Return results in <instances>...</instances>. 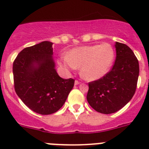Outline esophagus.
I'll list each match as a JSON object with an SVG mask.
<instances>
[{
  "instance_id": "obj_1",
  "label": "esophagus",
  "mask_w": 149,
  "mask_h": 149,
  "mask_svg": "<svg viewBox=\"0 0 149 149\" xmlns=\"http://www.w3.org/2000/svg\"><path fill=\"white\" fill-rule=\"evenodd\" d=\"M81 84V82H80V81H74V85H78V84Z\"/></svg>"
}]
</instances>
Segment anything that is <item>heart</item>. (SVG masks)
<instances>
[{
  "mask_svg": "<svg viewBox=\"0 0 149 149\" xmlns=\"http://www.w3.org/2000/svg\"><path fill=\"white\" fill-rule=\"evenodd\" d=\"M115 60V51L108 43L81 46L62 56L59 64L66 71L81 67V74L88 81H96L110 72Z\"/></svg>",
  "mask_w": 149,
  "mask_h": 149,
  "instance_id": "heart-1",
  "label": "heart"
}]
</instances>
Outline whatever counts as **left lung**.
I'll use <instances>...</instances> for the list:
<instances>
[{
	"instance_id": "1",
	"label": "left lung",
	"mask_w": 149,
	"mask_h": 149,
	"mask_svg": "<svg viewBox=\"0 0 149 149\" xmlns=\"http://www.w3.org/2000/svg\"><path fill=\"white\" fill-rule=\"evenodd\" d=\"M116 57L113 66L102 78L89 83L86 99L98 113L110 114L121 110L136 91L139 62L125 44L116 42Z\"/></svg>"
}]
</instances>
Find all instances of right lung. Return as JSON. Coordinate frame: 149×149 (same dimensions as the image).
<instances>
[{"label": "right lung", "instance_id": "1", "mask_svg": "<svg viewBox=\"0 0 149 149\" xmlns=\"http://www.w3.org/2000/svg\"><path fill=\"white\" fill-rule=\"evenodd\" d=\"M52 45L44 41L24 48L13 63L15 93L26 106L41 115L58 111L74 84V79H63L56 72Z\"/></svg>", "mask_w": 149, "mask_h": 149}]
</instances>
